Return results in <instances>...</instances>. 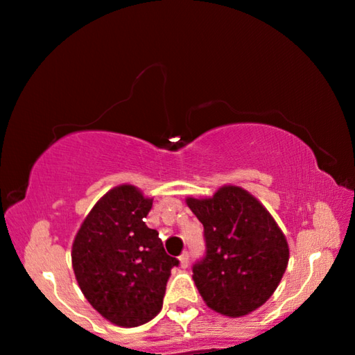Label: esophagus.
Listing matches in <instances>:
<instances>
[{
	"mask_svg": "<svg viewBox=\"0 0 355 355\" xmlns=\"http://www.w3.org/2000/svg\"><path fill=\"white\" fill-rule=\"evenodd\" d=\"M179 263H181V267H187L189 266V254L182 253L179 256Z\"/></svg>",
	"mask_w": 355,
	"mask_h": 355,
	"instance_id": "1",
	"label": "esophagus"
}]
</instances>
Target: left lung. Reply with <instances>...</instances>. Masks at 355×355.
<instances>
[{
	"label": "left lung",
	"mask_w": 355,
	"mask_h": 355,
	"mask_svg": "<svg viewBox=\"0 0 355 355\" xmlns=\"http://www.w3.org/2000/svg\"><path fill=\"white\" fill-rule=\"evenodd\" d=\"M205 229L207 254L192 279L209 309L241 317L277 290L290 259L284 232L248 190L223 186L209 198H186Z\"/></svg>",
	"instance_id": "1"
}]
</instances>
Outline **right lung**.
I'll return each mask as SVG.
<instances>
[{
  "label": "right lung",
  "instance_id": "right-lung-1",
  "mask_svg": "<svg viewBox=\"0 0 355 355\" xmlns=\"http://www.w3.org/2000/svg\"><path fill=\"white\" fill-rule=\"evenodd\" d=\"M152 198L121 184L99 198L75 235L71 266L89 304L118 327H139L162 311L171 269L179 264L166 254L146 218Z\"/></svg>",
  "mask_w": 355,
  "mask_h": 355
}]
</instances>
